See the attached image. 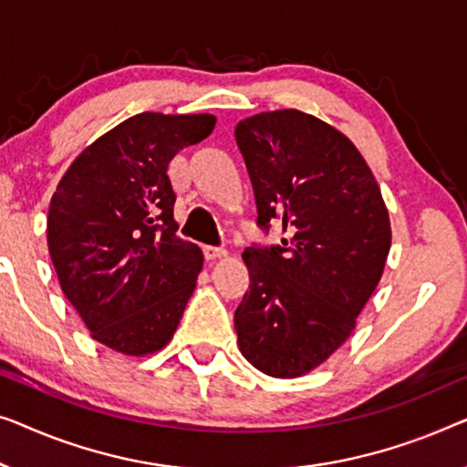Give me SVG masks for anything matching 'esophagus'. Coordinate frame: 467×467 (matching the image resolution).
<instances>
[{"mask_svg":"<svg viewBox=\"0 0 467 467\" xmlns=\"http://www.w3.org/2000/svg\"><path fill=\"white\" fill-rule=\"evenodd\" d=\"M202 254H205V258H207L209 262H212V260L224 258L226 249H224V247H215V245H205V247H202Z\"/></svg>","mask_w":467,"mask_h":467,"instance_id":"esophagus-1","label":"esophagus"}]
</instances>
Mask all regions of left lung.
<instances>
[{
  "mask_svg": "<svg viewBox=\"0 0 467 467\" xmlns=\"http://www.w3.org/2000/svg\"><path fill=\"white\" fill-rule=\"evenodd\" d=\"M258 226L281 245L243 252L249 290L234 311L239 349L277 379L326 362L356 327L391 245L370 167L343 133L298 109L265 111L234 129Z\"/></svg>",
  "mask_w": 467,
  "mask_h": 467,
  "instance_id": "obj_1",
  "label": "left lung"
}]
</instances>
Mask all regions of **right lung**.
<instances>
[{
	"label": "right lung",
	"mask_w": 467,
	"mask_h": 467,
	"mask_svg": "<svg viewBox=\"0 0 467 467\" xmlns=\"http://www.w3.org/2000/svg\"><path fill=\"white\" fill-rule=\"evenodd\" d=\"M212 114L143 111L71 162L48 209V252L93 338L127 356L162 349L180 324L202 252L177 236L169 162L205 140Z\"/></svg>",
	"instance_id": "add662e5"
}]
</instances>
